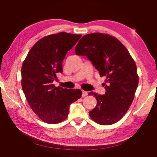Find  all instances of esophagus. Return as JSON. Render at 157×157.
<instances>
[{"label":"esophagus","instance_id":"esophagus-1","mask_svg":"<svg viewBox=\"0 0 157 157\" xmlns=\"http://www.w3.org/2000/svg\"><path fill=\"white\" fill-rule=\"evenodd\" d=\"M88 95V92L85 91H82V97H85Z\"/></svg>","mask_w":157,"mask_h":157}]
</instances>
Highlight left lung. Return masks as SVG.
Wrapping results in <instances>:
<instances>
[{"label": "left lung", "instance_id": "left-lung-1", "mask_svg": "<svg viewBox=\"0 0 157 157\" xmlns=\"http://www.w3.org/2000/svg\"><path fill=\"white\" fill-rule=\"evenodd\" d=\"M75 54L86 56L100 77H106L105 95L89 94L97 100V105L89 111L90 117L102 125L116 123L128 111L139 84L134 60L118 39L98 33L82 37L75 47Z\"/></svg>", "mask_w": 157, "mask_h": 157}]
</instances>
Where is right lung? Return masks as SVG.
<instances>
[{"mask_svg":"<svg viewBox=\"0 0 157 157\" xmlns=\"http://www.w3.org/2000/svg\"><path fill=\"white\" fill-rule=\"evenodd\" d=\"M81 34L62 32L43 37L32 47L21 67V86L32 109L42 121L57 124L64 121L71 103L82 97L79 89L56 87L52 82L62 73L66 53Z\"/></svg>","mask_w":157,"mask_h":157,"instance_id":"obj_1","label":"right lung"}]
</instances>
